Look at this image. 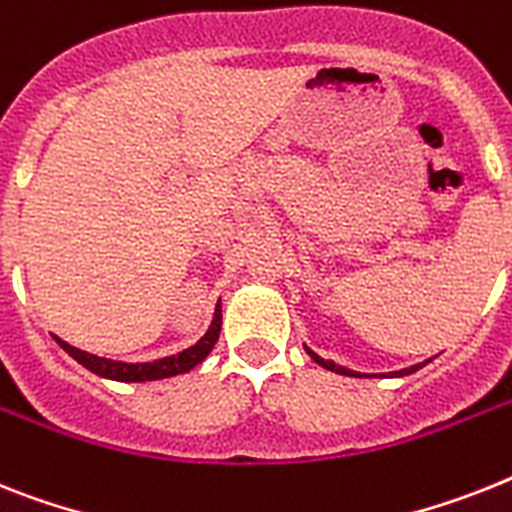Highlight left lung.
Listing matches in <instances>:
<instances>
[{
	"label": "left lung",
	"instance_id": "1",
	"mask_svg": "<svg viewBox=\"0 0 512 512\" xmlns=\"http://www.w3.org/2000/svg\"><path fill=\"white\" fill-rule=\"evenodd\" d=\"M303 348H306V345H303ZM306 353H308V356H311V358H314V361L319 363V366H324V369H329V371H335V374H345V377H361L358 371H350V369H345V366H337V363H332V361H324V358H322V356H316V353H314V350H311V348H306ZM424 363H429V361H424ZM424 363H416V366H411V369L392 371L390 377H408V374H413V371L421 369Z\"/></svg>",
	"mask_w": 512,
	"mask_h": 512
}]
</instances>
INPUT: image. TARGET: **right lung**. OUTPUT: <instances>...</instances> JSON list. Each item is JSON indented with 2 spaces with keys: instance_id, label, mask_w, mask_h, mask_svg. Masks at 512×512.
<instances>
[{
  "instance_id": "right-lung-1",
  "label": "right lung",
  "mask_w": 512,
  "mask_h": 512,
  "mask_svg": "<svg viewBox=\"0 0 512 512\" xmlns=\"http://www.w3.org/2000/svg\"><path fill=\"white\" fill-rule=\"evenodd\" d=\"M219 329H222V306L217 303V308H214V319H211L206 335L201 337L196 345L180 350L177 356H167L149 363L112 361V358H101V356H94V353H86V350L73 348L70 342L59 340V337L57 342H59V348L65 350V353H70L80 366H86L88 371H94V374H99V377L114 379V382H154V379L177 377V374H185V371L196 369L198 363L209 356L211 348H214V342L219 340Z\"/></svg>"
}]
</instances>
